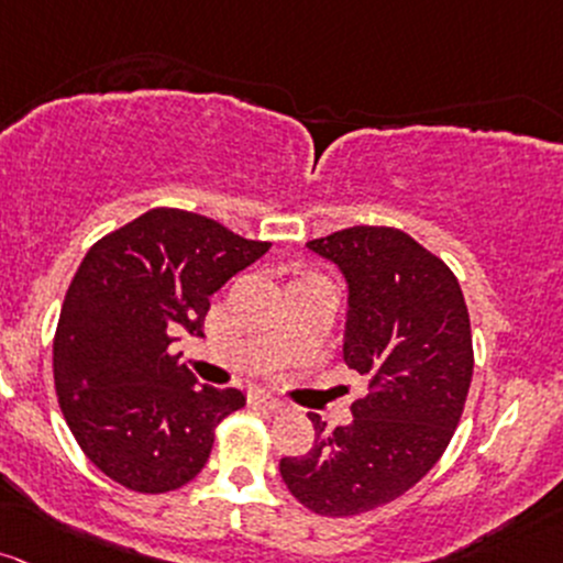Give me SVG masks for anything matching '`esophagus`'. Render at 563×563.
I'll list each match as a JSON object with an SVG mask.
<instances>
[{"instance_id":"esophagus-1","label":"esophagus","mask_w":563,"mask_h":563,"mask_svg":"<svg viewBox=\"0 0 563 563\" xmlns=\"http://www.w3.org/2000/svg\"><path fill=\"white\" fill-rule=\"evenodd\" d=\"M251 404L264 406L267 411H286V404L277 398H272V395H267V393H251Z\"/></svg>"}]
</instances>
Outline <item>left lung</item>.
Segmentation results:
<instances>
[{"label":"left lung","instance_id":"8db88e82","mask_svg":"<svg viewBox=\"0 0 563 563\" xmlns=\"http://www.w3.org/2000/svg\"><path fill=\"white\" fill-rule=\"evenodd\" d=\"M350 286L344 363L368 382L352 422L283 456L280 475L307 510L361 516L417 486L446 452L473 379L465 296L443 258L395 227H350L310 240Z\"/></svg>","mask_w":563,"mask_h":563}]
</instances>
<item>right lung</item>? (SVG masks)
<instances>
[{
  "label": "right lung",
  "instance_id": "1",
  "mask_svg": "<svg viewBox=\"0 0 563 563\" xmlns=\"http://www.w3.org/2000/svg\"><path fill=\"white\" fill-rule=\"evenodd\" d=\"M267 251L208 216L152 208L82 258L55 329L53 379L71 435L111 481L163 494L206 467L216 428L245 395L197 385L170 352L173 333L202 336L211 296Z\"/></svg>",
  "mask_w": 563,
  "mask_h": 563
}]
</instances>
